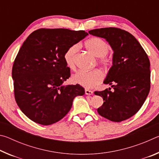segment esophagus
Masks as SVG:
<instances>
[{
	"mask_svg": "<svg viewBox=\"0 0 159 159\" xmlns=\"http://www.w3.org/2000/svg\"><path fill=\"white\" fill-rule=\"evenodd\" d=\"M85 95H93V92L92 90H90L88 89H85Z\"/></svg>",
	"mask_w": 159,
	"mask_h": 159,
	"instance_id": "34e87169",
	"label": "esophagus"
}]
</instances>
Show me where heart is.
I'll return each instance as SVG.
<instances>
[{
  "instance_id": "1",
  "label": "heart",
  "mask_w": 159,
  "mask_h": 159,
  "mask_svg": "<svg viewBox=\"0 0 159 159\" xmlns=\"http://www.w3.org/2000/svg\"><path fill=\"white\" fill-rule=\"evenodd\" d=\"M85 47L94 56L99 57L98 64L102 68L109 70L114 64L111 56H108L110 46L107 43L100 38L94 37L85 42ZM79 49L78 45H73L66 50L64 55V60L66 66L70 69H75V55ZM103 79V74L98 69L89 71H80L72 76V82L83 86L85 88H93L101 83Z\"/></svg>"
}]
</instances>
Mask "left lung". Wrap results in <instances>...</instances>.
<instances>
[{"label":"left lung","mask_w":159,"mask_h":159,"mask_svg":"<svg viewBox=\"0 0 159 159\" xmlns=\"http://www.w3.org/2000/svg\"><path fill=\"white\" fill-rule=\"evenodd\" d=\"M88 33L105 39L114 51V64L104 81L111 85L113 90L95 92L104 100L98 112L111 121H123L139 111L149 95V60L138 40L125 30L109 27Z\"/></svg>","instance_id":"8db88e82"}]
</instances>
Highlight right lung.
Returning <instances> with one entry per match:
<instances>
[{
  "instance_id": "right-lung-1",
  "label": "right lung",
  "mask_w": 159,
  "mask_h": 159,
  "mask_svg": "<svg viewBox=\"0 0 159 159\" xmlns=\"http://www.w3.org/2000/svg\"><path fill=\"white\" fill-rule=\"evenodd\" d=\"M88 35L84 31L40 29L24 42L12 76L16 102L29 119L43 125L57 122L71 109L75 97L84 95L79 84L62 85L71 76L64 55Z\"/></svg>"
}]
</instances>
